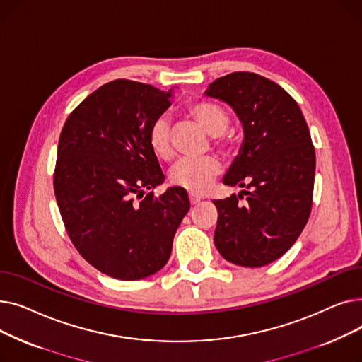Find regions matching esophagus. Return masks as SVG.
<instances>
[{"label": "esophagus", "instance_id": "34e87169", "mask_svg": "<svg viewBox=\"0 0 362 362\" xmlns=\"http://www.w3.org/2000/svg\"><path fill=\"white\" fill-rule=\"evenodd\" d=\"M187 197H189V201H191V204H192V205L198 204V202L202 199V197H199V195H197V194H192V192H189V194H187Z\"/></svg>", "mask_w": 362, "mask_h": 362}]
</instances>
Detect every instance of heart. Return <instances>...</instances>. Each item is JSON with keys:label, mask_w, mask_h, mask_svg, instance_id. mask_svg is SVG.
I'll use <instances>...</instances> for the list:
<instances>
[{"label": "heart", "mask_w": 362, "mask_h": 362, "mask_svg": "<svg viewBox=\"0 0 362 362\" xmlns=\"http://www.w3.org/2000/svg\"><path fill=\"white\" fill-rule=\"evenodd\" d=\"M186 111L206 133H210L211 142L217 149L227 151L232 146V135L227 132L230 116L223 105L206 100H197L186 105ZM148 141L158 158L170 160L173 157L171 123L165 116H160L152 122ZM220 170L221 164L214 156L198 160H182L171 170L170 180L175 186L183 187L189 192L201 194L220 173Z\"/></svg>", "instance_id": "obj_1"}]
</instances>
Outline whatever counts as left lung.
I'll return each mask as SVG.
<instances>
[{"instance_id":"1","label":"left lung","mask_w":362,"mask_h":362,"mask_svg":"<svg viewBox=\"0 0 362 362\" xmlns=\"http://www.w3.org/2000/svg\"><path fill=\"white\" fill-rule=\"evenodd\" d=\"M205 93L232 105L245 133L223 183L246 187L245 197L214 201V243L224 259L262 267L291 248L310 218L315 176L310 129L291 95L257 73L226 74Z\"/></svg>"}]
</instances>
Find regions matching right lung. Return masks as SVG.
Returning <instances> with one entry per match:
<instances>
[{
	"label": "right lung",
	"instance_id": "1",
	"mask_svg": "<svg viewBox=\"0 0 362 362\" xmlns=\"http://www.w3.org/2000/svg\"><path fill=\"white\" fill-rule=\"evenodd\" d=\"M170 92L108 82L70 112L60 135L54 194L67 235L92 267L119 280L161 270L191 208L182 187L144 198L164 180L148 133Z\"/></svg>",
	"mask_w": 362,
	"mask_h": 362
}]
</instances>
